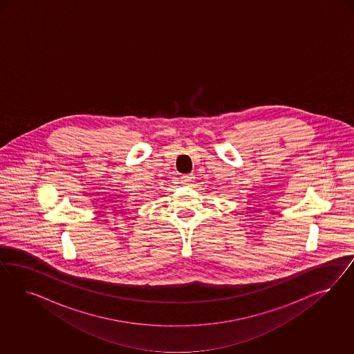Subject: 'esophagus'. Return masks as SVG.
Listing matches in <instances>:
<instances>
[{
	"mask_svg": "<svg viewBox=\"0 0 354 354\" xmlns=\"http://www.w3.org/2000/svg\"><path fill=\"white\" fill-rule=\"evenodd\" d=\"M193 182H194V175H193V174H189V175H185V176H183V183H184V184H187V185H191Z\"/></svg>",
	"mask_w": 354,
	"mask_h": 354,
	"instance_id": "esophagus-1",
	"label": "esophagus"
}]
</instances>
